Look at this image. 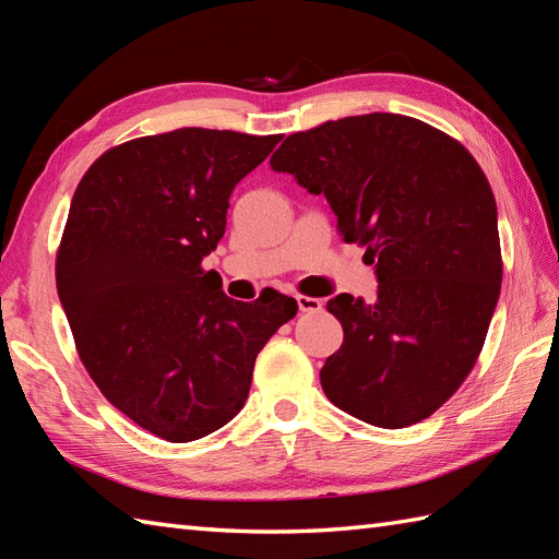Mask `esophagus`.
<instances>
[{"label": "esophagus", "instance_id": "1", "mask_svg": "<svg viewBox=\"0 0 559 559\" xmlns=\"http://www.w3.org/2000/svg\"><path fill=\"white\" fill-rule=\"evenodd\" d=\"M295 300H298L300 312H319V310H322V300L310 298V295H298Z\"/></svg>", "mask_w": 559, "mask_h": 559}]
</instances>
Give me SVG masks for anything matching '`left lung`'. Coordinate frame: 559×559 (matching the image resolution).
<instances>
[{"label": "left lung", "instance_id": "obj_1", "mask_svg": "<svg viewBox=\"0 0 559 559\" xmlns=\"http://www.w3.org/2000/svg\"><path fill=\"white\" fill-rule=\"evenodd\" d=\"M271 168L326 197L379 281L372 305L348 293L326 302L343 346L319 372L324 394L386 430L430 418L476 365L502 288L480 165L415 117L372 112L290 134Z\"/></svg>", "mask_w": 559, "mask_h": 559}]
</instances>
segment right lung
Masks as SVG:
<instances>
[{
	"label": "right lung",
	"mask_w": 559,
	"mask_h": 559,
	"mask_svg": "<svg viewBox=\"0 0 559 559\" xmlns=\"http://www.w3.org/2000/svg\"><path fill=\"white\" fill-rule=\"evenodd\" d=\"M278 141L201 127L132 139L71 199L55 273L79 358L117 411L168 442L233 420L259 350L298 312L281 293L237 302L201 269L235 185Z\"/></svg>",
	"instance_id": "1"
}]
</instances>
